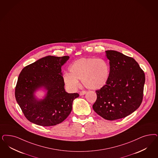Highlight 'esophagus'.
<instances>
[{
  "label": "esophagus",
  "instance_id": "1",
  "mask_svg": "<svg viewBox=\"0 0 158 158\" xmlns=\"http://www.w3.org/2000/svg\"><path fill=\"white\" fill-rule=\"evenodd\" d=\"M86 91H85V90H83V91H81V92H80V95L81 96H83V95H84V94H85L86 93Z\"/></svg>",
  "mask_w": 158,
  "mask_h": 158
}]
</instances>
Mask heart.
<instances>
[{"instance_id":"obj_1","label":"heart","mask_w":158,"mask_h":158,"mask_svg":"<svg viewBox=\"0 0 158 158\" xmlns=\"http://www.w3.org/2000/svg\"><path fill=\"white\" fill-rule=\"evenodd\" d=\"M65 73L63 81L66 87L75 90L79 82L90 89L96 90L104 86L108 82L110 66L106 60L96 58H82L74 61Z\"/></svg>"}]
</instances>
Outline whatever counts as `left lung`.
<instances>
[{
  "label": "left lung",
  "instance_id": "left-lung-1",
  "mask_svg": "<svg viewBox=\"0 0 158 158\" xmlns=\"http://www.w3.org/2000/svg\"><path fill=\"white\" fill-rule=\"evenodd\" d=\"M110 74L106 85L96 91L94 111L107 120L124 118L142 102L145 81L144 72L133 58L113 50L106 51Z\"/></svg>",
  "mask_w": 158,
  "mask_h": 158
}]
</instances>
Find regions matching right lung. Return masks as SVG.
Here are the masks:
<instances>
[{
    "mask_svg": "<svg viewBox=\"0 0 158 158\" xmlns=\"http://www.w3.org/2000/svg\"><path fill=\"white\" fill-rule=\"evenodd\" d=\"M69 56H47L25 66L20 72L15 88L17 102L26 118L37 125L58 124L70 114L78 93L66 92L62 66ZM43 87L48 90L44 99L37 100L34 93Z\"/></svg>",
    "mask_w": 158,
    "mask_h": 158,
    "instance_id": "right-lung-1",
    "label": "right lung"
}]
</instances>
